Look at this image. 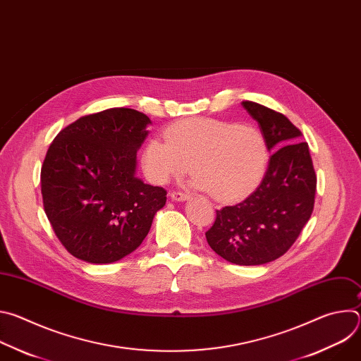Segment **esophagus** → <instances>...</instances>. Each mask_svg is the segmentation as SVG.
Masks as SVG:
<instances>
[{
	"instance_id": "esophagus-1",
	"label": "esophagus",
	"mask_w": 361,
	"mask_h": 361,
	"mask_svg": "<svg viewBox=\"0 0 361 361\" xmlns=\"http://www.w3.org/2000/svg\"><path fill=\"white\" fill-rule=\"evenodd\" d=\"M170 197L176 201H184V200L188 198V194L184 192V191H180V190H174V191L170 192Z\"/></svg>"
}]
</instances>
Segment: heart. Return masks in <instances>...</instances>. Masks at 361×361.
Instances as JSON below:
<instances>
[{"instance_id":"1","label":"heart","mask_w":361,"mask_h":361,"mask_svg":"<svg viewBox=\"0 0 361 361\" xmlns=\"http://www.w3.org/2000/svg\"><path fill=\"white\" fill-rule=\"evenodd\" d=\"M166 138H151L142 151V169L156 184L187 173L192 164L194 187L230 201L252 188L267 166L266 140L252 126L190 118L169 127Z\"/></svg>"}]
</instances>
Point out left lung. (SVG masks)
<instances>
[{"mask_svg": "<svg viewBox=\"0 0 361 361\" xmlns=\"http://www.w3.org/2000/svg\"><path fill=\"white\" fill-rule=\"evenodd\" d=\"M241 104L259 123L273 156L260 185L241 202L217 210L205 238L224 260L259 266L287 252L310 220L317 176L308 144L286 116L254 101Z\"/></svg>", "mask_w": 361, "mask_h": 361, "instance_id": "8db88e82", "label": "left lung"}]
</instances>
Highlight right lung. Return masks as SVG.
<instances>
[{
    "mask_svg": "<svg viewBox=\"0 0 361 361\" xmlns=\"http://www.w3.org/2000/svg\"><path fill=\"white\" fill-rule=\"evenodd\" d=\"M149 118L133 109L88 114L63 128L41 167L48 221L77 259L107 264L134 251L167 191L135 177Z\"/></svg>",
    "mask_w": 361,
    "mask_h": 361,
    "instance_id": "right-lung-1",
    "label": "right lung"
}]
</instances>
